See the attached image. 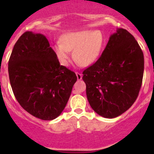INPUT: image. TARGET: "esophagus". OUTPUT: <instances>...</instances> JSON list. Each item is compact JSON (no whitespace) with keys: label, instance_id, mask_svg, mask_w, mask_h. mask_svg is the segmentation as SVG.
Masks as SVG:
<instances>
[{"label":"esophagus","instance_id":"34e87169","mask_svg":"<svg viewBox=\"0 0 154 154\" xmlns=\"http://www.w3.org/2000/svg\"><path fill=\"white\" fill-rule=\"evenodd\" d=\"M76 76H77V79L78 80H81L82 78V75L79 72H75Z\"/></svg>","mask_w":154,"mask_h":154}]
</instances>
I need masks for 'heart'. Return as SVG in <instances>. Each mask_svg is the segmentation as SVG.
Wrapping results in <instances>:
<instances>
[{"instance_id": "obj_1", "label": "heart", "mask_w": 154, "mask_h": 154, "mask_svg": "<svg viewBox=\"0 0 154 154\" xmlns=\"http://www.w3.org/2000/svg\"><path fill=\"white\" fill-rule=\"evenodd\" d=\"M105 38L99 30H83L64 34L61 42L53 45V51L62 65L68 66L71 60V51L73 58L82 66L94 64L101 55Z\"/></svg>"}]
</instances>
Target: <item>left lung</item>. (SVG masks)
Here are the masks:
<instances>
[{
  "mask_svg": "<svg viewBox=\"0 0 154 154\" xmlns=\"http://www.w3.org/2000/svg\"><path fill=\"white\" fill-rule=\"evenodd\" d=\"M143 70V53L138 42L126 29L118 28L100 58L82 72L92 109L109 119L126 112L138 96Z\"/></svg>",
  "mask_w": 154,
  "mask_h": 154,
  "instance_id": "left-lung-1",
  "label": "left lung"
}]
</instances>
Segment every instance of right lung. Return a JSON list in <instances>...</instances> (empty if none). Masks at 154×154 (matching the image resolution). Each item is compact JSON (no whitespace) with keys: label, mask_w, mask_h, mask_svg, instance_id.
<instances>
[{"label":"right lung","mask_w":154,"mask_h":154,"mask_svg":"<svg viewBox=\"0 0 154 154\" xmlns=\"http://www.w3.org/2000/svg\"><path fill=\"white\" fill-rule=\"evenodd\" d=\"M14 96L27 112L43 120H52L67 104L77 76L60 65L44 35L24 32L8 62Z\"/></svg>","instance_id":"obj_1"}]
</instances>
